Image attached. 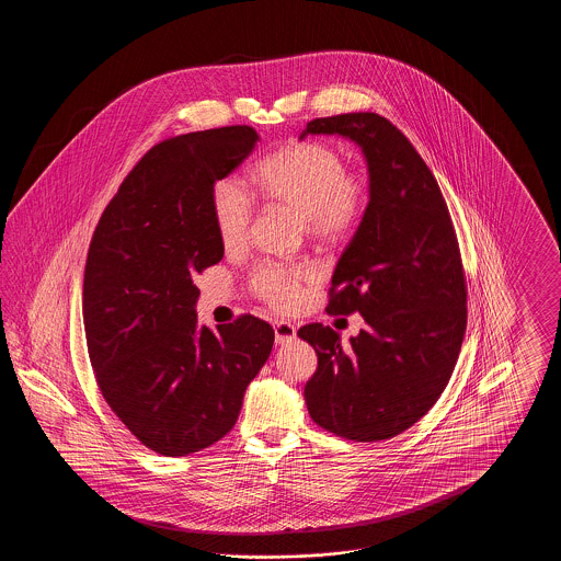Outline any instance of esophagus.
I'll list each match as a JSON object with an SVG mask.
<instances>
[{
    "instance_id": "esophagus-1",
    "label": "esophagus",
    "mask_w": 561,
    "mask_h": 561,
    "mask_svg": "<svg viewBox=\"0 0 561 561\" xmlns=\"http://www.w3.org/2000/svg\"><path fill=\"white\" fill-rule=\"evenodd\" d=\"M273 330H275V343L277 345H288V343L296 341V325L290 321H277L273 325Z\"/></svg>"
}]
</instances>
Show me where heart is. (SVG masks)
Segmentation results:
<instances>
[{
    "mask_svg": "<svg viewBox=\"0 0 561 561\" xmlns=\"http://www.w3.org/2000/svg\"><path fill=\"white\" fill-rule=\"evenodd\" d=\"M254 193L275 208L300 218L305 238L316 243H339L362 222L368 206V179L347 170L343 153L321 140H300L275 149L250 170ZM210 210L225 250H240L252 222V202L231 179H220L210 191ZM316 277L309 265H259L248 286L268 307L290 311L302 286Z\"/></svg>",
    "mask_w": 561,
    "mask_h": 561,
    "instance_id": "obj_1",
    "label": "heart"
}]
</instances>
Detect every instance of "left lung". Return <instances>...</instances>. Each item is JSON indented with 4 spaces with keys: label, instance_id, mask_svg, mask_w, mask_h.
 <instances>
[{
    "label": "left lung",
    "instance_id": "left-lung-1",
    "mask_svg": "<svg viewBox=\"0 0 561 561\" xmlns=\"http://www.w3.org/2000/svg\"><path fill=\"white\" fill-rule=\"evenodd\" d=\"M305 134L348 136L370 170V202L325 307L330 316L362 313L368 325L348 345L323 323L298 330L318 353L305 400L339 437L391 439L439 400L465 339L467 279L453 218L427 163L387 117H318Z\"/></svg>",
    "mask_w": 561,
    "mask_h": 561
}]
</instances>
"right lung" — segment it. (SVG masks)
Here are the masks:
<instances>
[{"label": "right lung", "instance_id": "add662e5", "mask_svg": "<svg viewBox=\"0 0 561 561\" xmlns=\"http://www.w3.org/2000/svg\"><path fill=\"white\" fill-rule=\"evenodd\" d=\"M259 134L225 126L151 147L108 202L88 248L83 328L96 385L134 437L161 456L199 453L240 416L275 332L243 313L197 328L195 275L222 259L210 210L216 181Z\"/></svg>", "mask_w": 561, "mask_h": 561}]
</instances>
